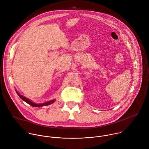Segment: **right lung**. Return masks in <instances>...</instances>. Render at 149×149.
I'll return each instance as SVG.
<instances>
[{"instance_id":"1","label":"right lung","mask_w":149,"mask_h":149,"mask_svg":"<svg viewBox=\"0 0 149 149\" xmlns=\"http://www.w3.org/2000/svg\"><path fill=\"white\" fill-rule=\"evenodd\" d=\"M17 95L19 96V97L22 100H24V102H25L26 103H27L28 104H29V105H31V106H33V107H42V106H47V105H49V104H51L52 103H54L55 102V100H53L52 101H50V102H46V103H42V104H36V103H33L32 102H31V100H29L28 99H26L25 97H24L23 96L19 95L17 91H16Z\"/></svg>"}]
</instances>
